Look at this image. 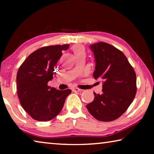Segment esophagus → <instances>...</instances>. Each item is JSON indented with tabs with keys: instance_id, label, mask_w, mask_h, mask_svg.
Listing matches in <instances>:
<instances>
[{
	"instance_id": "obj_1",
	"label": "esophagus",
	"mask_w": 154,
	"mask_h": 154,
	"mask_svg": "<svg viewBox=\"0 0 154 154\" xmlns=\"http://www.w3.org/2000/svg\"><path fill=\"white\" fill-rule=\"evenodd\" d=\"M72 91L74 92H79L82 91V90L79 89V88H72Z\"/></svg>"
}]
</instances>
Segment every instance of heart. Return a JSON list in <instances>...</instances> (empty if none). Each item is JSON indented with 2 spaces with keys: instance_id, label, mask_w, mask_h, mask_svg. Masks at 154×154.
Returning <instances> with one entry per match:
<instances>
[{
  "instance_id": "b5f03b06",
  "label": "heart",
  "mask_w": 154,
  "mask_h": 154,
  "mask_svg": "<svg viewBox=\"0 0 154 154\" xmlns=\"http://www.w3.org/2000/svg\"><path fill=\"white\" fill-rule=\"evenodd\" d=\"M72 51H73L75 56L77 55H81V54H83L85 55V49L84 46L81 45V44H75L72 47Z\"/></svg>"
}]
</instances>
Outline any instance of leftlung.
<instances>
[{
    "instance_id": "1",
    "label": "left lung",
    "mask_w": 154,
    "mask_h": 154,
    "mask_svg": "<svg viewBox=\"0 0 154 154\" xmlns=\"http://www.w3.org/2000/svg\"><path fill=\"white\" fill-rule=\"evenodd\" d=\"M96 66L93 76L103 80V93L95 92L94 99L86 106L94 118L102 122L119 118L132 103L137 93L134 70L126 56L105 42L92 44Z\"/></svg>"
}]
</instances>
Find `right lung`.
Returning <instances> with one entry per match:
<instances>
[{"label":"right lung","instance_id":"right-lung-1","mask_svg":"<svg viewBox=\"0 0 154 154\" xmlns=\"http://www.w3.org/2000/svg\"><path fill=\"white\" fill-rule=\"evenodd\" d=\"M69 45L46 46L32 52L19 68L17 74V92L23 109L31 118L47 122L58 116L63 108L71 90H58L48 86L53 79L54 66L62 51Z\"/></svg>","mask_w":154,"mask_h":154}]
</instances>
